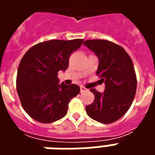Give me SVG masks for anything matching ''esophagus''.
Here are the masks:
<instances>
[{"label": "esophagus", "mask_w": 155, "mask_h": 155, "mask_svg": "<svg viewBox=\"0 0 155 155\" xmlns=\"http://www.w3.org/2000/svg\"><path fill=\"white\" fill-rule=\"evenodd\" d=\"M87 91V89L85 87H84V86H81V92L82 93V92H84V91Z\"/></svg>", "instance_id": "34e87169"}]
</instances>
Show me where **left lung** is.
<instances>
[{
	"label": "left lung",
	"instance_id": "left-lung-1",
	"mask_svg": "<svg viewBox=\"0 0 155 155\" xmlns=\"http://www.w3.org/2000/svg\"><path fill=\"white\" fill-rule=\"evenodd\" d=\"M83 44L99 60L97 74L105 88L103 93L91 89L94 101L85 107L91 119L102 124L116 121L131 106L137 87L133 62L124 48L105 40H88Z\"/></svg>",
	"mask_w": 155,
	"mask_h": 155
}]
</instances>
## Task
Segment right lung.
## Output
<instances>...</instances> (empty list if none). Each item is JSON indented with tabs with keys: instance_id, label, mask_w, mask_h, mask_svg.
<instances>
[{
	"instance_id": "1",
	"label": "right lung",
	"mask_w": 155,
	"mask_h": 155,
	"mask_svg": "<svg viewBox=\"0 0 155 155\" xmlns=\"http://www.w3.org/2000/svg\"><path fill=\"white\" fill-rule=\"evenodd\" d=\"M83 39L51 40L35 45L19 64L16 88L23 109L41 123H52L65 116L68 104L81 89L77 84L59 83L60 71L69 66L71 54L81 47Z\"/></svg>"
}]
</instances>
